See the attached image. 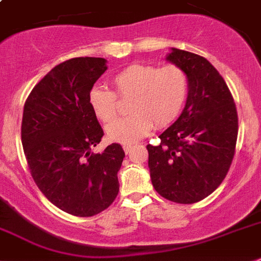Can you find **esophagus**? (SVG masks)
Returning a JSON list of instances; mask_svg holds the SVG:
<instances>
[{
    "instance_id": "obj_1",
    "label": "esophagus",
    "mask_w": 261,
    "mask_h": 261,
    "mask_svg": "<svg viewBox=\"0 0 261 261\" xmlns=\"http://www.w3.org/2000/svg\"><path fill=\"white\" fill-rule=\"evenodd\" d=\"M130 149H132V145H124V152H125V153H129Z\"/></svg>"
}]
</instances>
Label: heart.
<instances>
[{
    "mask_svg": "<svg viewBox=\"0 0 261 261\" xmlns=\"http://www.w3.org/2000/svg\"><path fill=\"white\" fill-rule=\"evenodd\" d=\"M112 84L117 95L132 98L133 115L111 124L107 137L115 143H137L153 129L165 128L180 116L189 93L184 69L177 65L157 66L133 64L116 73ZM89 105L100 121L109 124L119 114L117 96L112 90L94 87L89 92Z\"/></svg>",
    "mask_w": 261,
    "mask_h": 261,
    "instance_id": "1",
    "label": "heart"
}]
</instances>
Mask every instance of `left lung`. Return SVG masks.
I'll return each mask as SVG.
<instances>
[{"instance_id": "1", "label": "left lung", "mask_w": 261, "mask_h": 261, "mask_svg": "<svg viewBox=\"0 0 261 261\" xmlns=\"http://www.w3.org/2000/svg\"><path fill=\"white\" fill-rule=\"evenodd\" d=\"M167 60L184 69L189 93L180 117L146 145L150 180L159 195L193 204L223 182L233 160L238 112L220 73L206 58L172 48Z\"/></svg>"}]
</instances>
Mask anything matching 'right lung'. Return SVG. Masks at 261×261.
Segmentation results:
<instances>
[{"label": "right lung", "mask_w": 261, "mask_h": 261, "mask_svg": "<svg viewBox=\"0 0 261 261\" xmlns=\"http://www.w3.org/2000/svg\"><path fill=\"white\" fill-rule=\"evenodd\" d=\"M107 60L77 57L58 64L30 92L21 140L32 177L61 211L89 217L107 210L118 193L117 172L125 153L111 144L90 152L104 132L89 105V92Z\"/></svg>", "instance_id": "add662e5"}]
</instances>
